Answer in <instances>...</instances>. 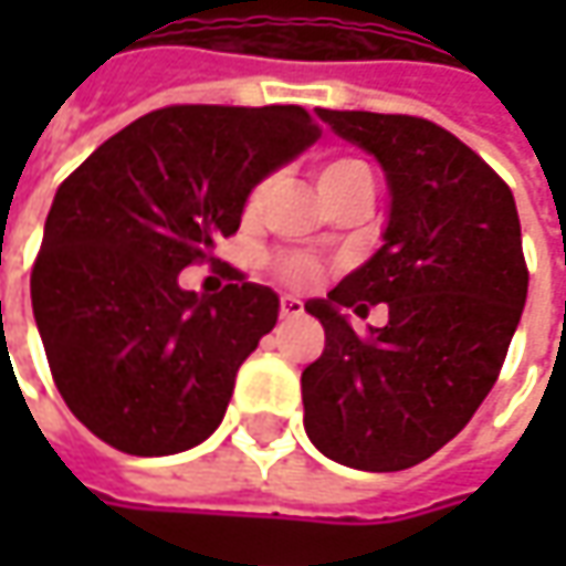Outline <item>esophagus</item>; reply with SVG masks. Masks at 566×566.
I'll list each match as a JSON object with an SVG mask.
<instances>
[{"label": "esophagus", "mask_w": 566, "mask_h": 566, "mask_svg": "<svg viewBox=\"0 0 566 566\" xmlns=\"http://www.w3.org/2000/svg\"><path fill=\"white\" fill-rule=\"evenodd\" d=\"M305 315V305L298 302V298H293V295H286L283 302H280V317L283 321H295V317Z\"/></svg>", "instance_id": "obj_1"}]
</instances>
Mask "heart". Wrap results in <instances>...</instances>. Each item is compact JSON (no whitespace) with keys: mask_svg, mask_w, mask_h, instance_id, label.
Masks as SVG:
<instances>
[{"mask_svg":"<svg viewBox=\"0 0 566 566\" xmlns=\"http://www.w3.org/2000/svg\"><path fill=\"white\" fill-rule=\"evenodd\" d=\"M359 172H368V166L359 164V160H331V164H324L317 169V188H321V195H327V191H334V188L343 186L353 176H359ZM261 198H264V186L254 188V195H251L249 201L251 210L261 205ZM276 271L293 286H305V283H312L317 276V268L308 258H283L276 264Z\"/></svg>","mask_w":566,"mask_h":566,"instance_id":"b5f03b06","label":"heart"}]
</instances>
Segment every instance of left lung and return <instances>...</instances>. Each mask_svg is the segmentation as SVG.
<instances>
[{"mask_svg":"<svg viewBox=\"0 0 566 566\" xmlns=\"http://www.w3.org/2000/svg\"><path fill=\"white\" fill-rule=\"evenodd\" d=\"M387 179L380 249L305 312L324 353L302 371L305 434L334 463L400 472L457 438L489 397L526 305L511 188L447 128L416 116L317 109ZM388 305L371 338L346 311Z\"/></svg>","mask_w":566,"mask_h":566,"instance_id":"8db88e82","label":"left lung"}]
</instances>
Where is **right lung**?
Returning <instances> with one entry per match:
<instances>
[{"label": "right lung", "mask_w": 566, "mask_h": 566, "mask_svg": "<svg viewBox=\"0 0 566 566\" xmlns=\"http://www.w3.org/2000/svg\"><path fill=\"white\" fill-rule=\"evenodd\" d=\"M321 138L302 106H166L59 186L31 273L33 321L65 406L99 441L166 457L207 441L280 295L179 286L232 235L261 179Z\"/></svg>", "instance_id": "add662e5"}]
</instances>
